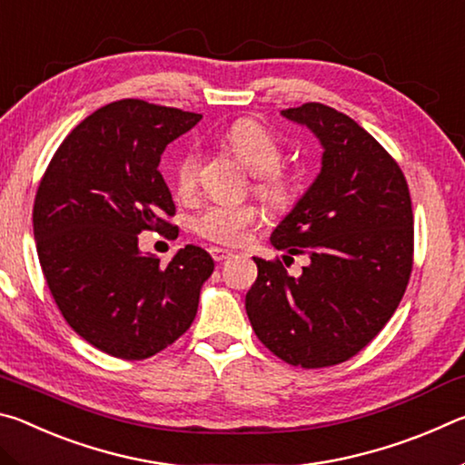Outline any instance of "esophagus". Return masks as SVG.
Masks as SVG:
<instances>
[{"label": "esophagus", "instance_id": "1", "mask_svg": "<svg viewBox=\"0 0 465 465\" xmlns=\"http://www.w3.org/2000/svg\"><path fill=\"white\" fill-rule=\"evenodd\" d=\"M209 252H211V256H213L215 262H223V261H227V258L233 256L232 250H225V248H219V246L209 248Z\"/></svg>", "mask_w": 465, "mask_h": 465}]
</instances>
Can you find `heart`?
Here are the masks:
<instances>
[{
	"mask_svg": "<svg viewBox=\"0 0 465 465\" xmlns=\"http://www.w3.org/2000/svg\"><path fill=\"white\" fill-rule=\"evenodd\" d=\"M225 145L232 149L233 155L254 172L256 193L271 204H285L291 199V183L279 170L281 145L271 131H266L258 123L240 121L232 124L225 133ZM196 168H199V155L194 149H188L178 157L174 166V183L180 193H191L196 183ZM258 223V211L252 204H207L199 215L194 217L193 227L203 238L219 243H238L246 233Z\"/></svg>",
	"mask_w": 465,
	"mask_h": 465,
	"instance_id": "obj_1",
	"label": "heart"
}]
</instances>
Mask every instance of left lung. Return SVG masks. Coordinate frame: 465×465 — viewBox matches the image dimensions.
Returning <instances> with one entry per match:
<instances>
[{"instance_id":"obj_1","label":"left lung","mask_w":465,"mask_h":465,"mask_svg":"<svg viewBox=\"0 0 465 465\" xmlns=\"http://www.w3.org/2000/svg\"><path fill=\"white\" fill-rule=\"evenodd\" d=\"M281 114L324 149L320 174L271 233L310 264L291 277L281 261L254 258L246 313L279 359L318 369L357 355L396 312L412 271V203L398 163L351 116L318 102Z\"/></svg>"}]
</instances>
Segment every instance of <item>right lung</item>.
Wrapping results in <instances>:
<instances>
[{
	"mask_svg": "<svg viewBox=\"0 0 465 465\" xmlns=\"http://www.w3.org/2000/svg\"><path fill=\"white\" fill-rule=\"evenodd\" d=\"M201 114L119 100L69 133L38 186L33 225L38 261L63 318L108 355L139 361L191 328L215 269L199 246L168 264L139 250V233L170 227L174 201L160 174L168 143Z\"/></svg>",
	"mask_w": 465,
	"mask_h": 465,
	"instance_id": "right-lung-1",
	"label": "right lung"
}]
</instances>
